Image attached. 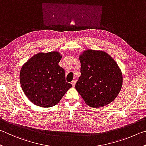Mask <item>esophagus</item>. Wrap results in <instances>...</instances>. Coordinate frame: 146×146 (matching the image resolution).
I'll return each instance as SVG.
<instances>
[{"label":"esophagus","instance_id":"1","mask_svg":"<svg viewBox=\"0 0 146 146\" xmlns=\"http://www.w3.org/2000/svg\"><path fill=\"white\" fill-rule=\"evenodd\" d=\"M76 81H75V80H73V81H72V82H71L72 85L73 86H75V85H76Z\"/></svg>","mask_w":146,"mask_h":146}]
</instances>
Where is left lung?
I'll list each match as a JSON object with an SVG mask.
<instances>
[{
    "mask_svg": "<svg viewBox=\"0 0 146 146\" xmlns=\"http://www.w3.org/2000/svg\"><path fill=\"white\" fill-rule=\"evenodd\" d=\"M81 76L76 89L85 103L92 108H100L111 103L122 85L121 69L108 53L86 50L80 56Z\"/></svg>",
    "mask_w": 146,
    "mask_h": 146,
    "instance_id": "left-lung-1",
    "label": "left lung"
}]
</instances>
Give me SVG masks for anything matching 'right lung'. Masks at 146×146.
I'll return each instance as SVG.
<instances>
[{
    "label": "right lung",
    "instance_id": "add662e5",
    "mask_svg": "<svg viewBox=\"0 0 146 146\" xmlns=\"http://www.w3.org/2000/svg\"><path fill=\"white\" fill-rule=\"evenodd\" d=\"M57 51L38 53L22 66L20 81L22 90L35 105L48 108L57 104L72 85L65 81V72L58 65Z\"/></svg>",
    "mask_w": 146,
    "mask_h": 146
}]
</instances>
